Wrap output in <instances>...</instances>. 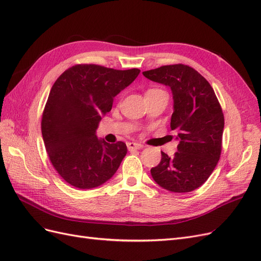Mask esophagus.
Masks as SVG:
<instances>
[{
  "mask_svg": "<svg viewBox=\"0 0 261 261\" xmlns=\"http://www.w3.org/2000/svg\"><path fill=\"white\" fill-rule=\"evenodd\" d=\"M144 147H145L144 145L138 144V143H128L127 144L128 150H137V149H141V148H144Z\"/></svg>",
  "mask_w": 261,
  "mask_h": 261,
  "instance_id": "34e87169",
  "label": "esophagus"
}]
</instances>
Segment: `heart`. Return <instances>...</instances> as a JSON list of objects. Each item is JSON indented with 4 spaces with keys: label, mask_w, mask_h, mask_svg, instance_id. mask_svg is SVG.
Masks as SVG:
<instances>
[{
    "label": "heart",
    "mask_w": 261,
    "mask_h": 261,
    "mask_svg": "<svg viewBox=\"0 0 261 261\" xmlns=\"http://www.w3.org/2000/svg\"><path fill=\"white\" fill-rule=\"evenodd\" d=\"M149 91H158V89H151V90H149Z\"/></svg>",
    "instance_id": "1"
}]
</instances>
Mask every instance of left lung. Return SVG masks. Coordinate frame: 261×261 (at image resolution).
<instances>
[{"label": "left lung", "instance_id": "obj_1", "mask_svg": "<svg viewBox=\"0 0 261 261\" xmlns=\"http://www.w3.org/2000/svg\"><path fill=\"white\" fill-rule=\"evenodd\" d=\"M143 75L170 87L173 96L171 129L177 133V151H161V161L150 170L160 187L188 193L201 186L220 159L224 116L210 84L197 70L183 64L146 70Z\"/></svg>", "mask_w": 261, "mask_h": 261}]
</instances>
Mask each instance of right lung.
I'll list each match as a JSON object with an SVG mask.
<instances>
[{
  "label": "right lung",
  "instance_id": "obj_1",
  "mask_svg": "<svg viewBox=\"0 0 261 261\" xmlns=\"http://www.w3.org/2000/svg\"><path fill=\"white\" fill-rule=\"evenodd\" d=\"M138 68L117 70L94 64L75 65L52 86L42 115L43 143L51 163L68 184L90 189L111 178L127 147L97 137L102 116L113 99L139 75Z\"/></svg>",
  "mask_w": 261,
  "mask_h": 261
}]
</instances>
